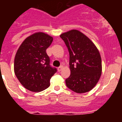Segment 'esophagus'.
Returning a JSON list of instances; mask_svg holds the SVG:
<instances>
[{
	"label": "esophagus",
	"instance_id": "34e87169",
	"mask_svg": "<svg viewBox=\"0 0 122 122\" xmlns=\"http://www.w3.org/2000/svg\"><path fill=\"white\" fill-rule=\"evenodd\" d=\"M63 68V66H59V67L58 68H57V70H58V71H59V72H60V71L62 70V68Z\"/></svg>",
	"mask_w": 122,
	"mask_h": 122
}]
</instances>
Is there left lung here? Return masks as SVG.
I'll list each match as a JSON object with an SVG mask.
<instances>
[{"mask_svg":"<svg viewBox=\"0 0 122 122\" xmlns=\"http://www.w3.org/2000/svg\"><path fill=\"white\" fill-rule=\"evenodd\" d=\"M60 36L70 54L71 74L65 80L66 86L77 93L90 91L98 83L102 72L98 49L86 35L76 29Z\"/></svg>","mask_w":122,"mask_h":122,"instance_id":"obj_1","label":"left lung"}]
</instances>
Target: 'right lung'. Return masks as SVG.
<instances>
[{"mask_svg": "<svg viewBox=\"0 0 122 122\" xmlns=\"http://www.w3.org/2000/svg\"><path fill=\"white\" fill-rule=\"evenodd\" d=\"M53 38L47 33L36 32L27 37L15 55L14 71L22 86L33 92H39L50 86V79L56 73L49 65L46 49Z\"/></svg>", "mask_w": 122, "mask_h": 122, "instance_id": "obj_1", "label": "right lung"}]
</instances>
